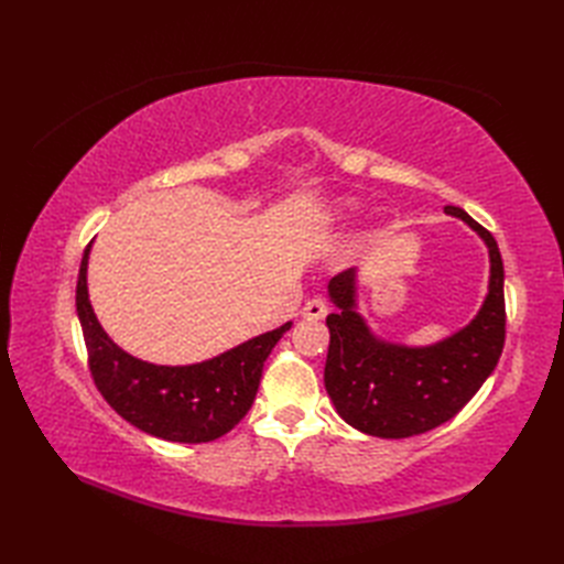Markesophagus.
Here are the masks:
<instances>
[{
	"label": "esophagus",
	"instance_id": "1",
	"mask_svg": "<svg viewBox=\"0 0 564 564\" xmlns=\"http://www.w3.org/2000/svg\"><path fill=\"white\" fill-rule=\"evenodd\" d=\"M327 301H324L322 296H313L308 303L303 305V311H301V315L305 317V319H322L324 315H327Z\"/></svg>",
	"mask_w": 564,
	"mask_h": 564
}]
</instances>
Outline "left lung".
Listing matches in <instances>:
<instances>
[{
    "label": "left lung",
    "instance_id": "8db88e82",
    "mask_svg": "<svg viewBox=\"0 0 564 564\" xmlns=\"http://www.w3.org/2000/svg\"><path fill=\"white\" fill-rule=\"evenodd\" d=\"M466 220L489 247V294L466 329L429 348L379 340L355 313V270L332 278L336 313L327 315L329 352L324 386L338 416L373 437H412L454 419L497 367L506 340L503 261L491 232L464 209L445 207Z\"/></svg>",
    "mask_w": 564,
    "mask_h": 564
}]
</instances>
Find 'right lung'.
Returning a JSON list of instances; mask_svg holds the SVG:
<instances>
[{"mask_svg": "<svg viewBox=\"0 0 564 564\" xmlns=\"http://www.w3.org/2000/svg\"><path fill=\"white\" fill-rule=\"evenodd\" d=\"M84 249L77 278V315L100 395L135 429L169 442H212L232 431L253 404L265 357L292 322L256 336L214 360L191 367H158L117 348L100 327L87 292Z\"/></svg>", "mask_w": 564, "mask_h": 564, "instance_id": "1", "label": "right lung"}]
</instances>
